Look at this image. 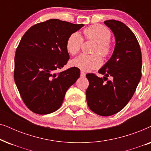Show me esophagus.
<instances>
[{
	"label": "esophagus",
	"mask_w": 151,
	"mask_h": 151,
	"mask_svg": "<svg viewBox=\"0 0 151 151\" xmlns=\"http://www.w3.org/2000/svg\"><path fill=\"white\" fill-rule=\"evenodd\" d=\"M80 76H81V77H84L86 76V73L84 71H81V72H80Z\"/></svg>",
	"instance_id": "1"
}]
</instances>
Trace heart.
Here are the masks:
<instances>
[{
    "instance_id": "b5f03b06",
    "label": "heart",
    "mask_w": 151,
    "mask_h": 151,
    "mask_svg": "<svg viewBox=\"0 0 151 151\" xmlns=\"http://www.w3.org/2000/svg\"><path fill=\"white\" fill-rule=\"evenodd\" d=\"M86 39L96 43L93 53H99L102 56H107L111 52L109 41L111 40V32L108 29L102 25L96 24L86 28L83 32ZM83 39L78 33H73L67 38L66 48L68 53L75 55L80 50ZM71 65L84 71H90L100 67L102 60L98 55L80 54L79 56L72 60Z\"/></svg>"
}]
</instances>
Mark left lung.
I'll list each match as a JSON object with an SVG mask.
<instances>
[{
  "label": "left lung",
  "instance_id": "obj_1",
  "mask_svg": "<svg viewBox=\"0 0 151 151\" xmlns=\"http://www.w3.org/2000/svg\"><path fill=\"white\" fill-rule=\"evenodd\" d=\"M104 24L114 34V51L98 71L104 77L86 75L89 82L86 98L92 111L110 116L124 108L133 97L142 77V60L137 38L125 24L115 20H106ZM109 76L112 80H107Z\"/></svg>",
  "mask_w": 151,
  "mask_h": 151
}]
</instances>
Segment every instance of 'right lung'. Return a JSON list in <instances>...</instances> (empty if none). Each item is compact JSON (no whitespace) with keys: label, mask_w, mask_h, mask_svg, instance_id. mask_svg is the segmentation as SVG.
<instances>
[{"label":"right lung","mask_w":151,"mask_h":151,"mask_svg":"<svg viewBox=\"0 0 151 151\" xmlns=\"http://www.w3.org/2000/svg\"><path fill=\"white\" fill-rule=\"evenodd\" d=\"M83 26L50 19L32 26L20 40L14 58V80L24 104L34 113L57 111L68 88L80 78L77 67L55 71L69 59L67 38Z\"/></svg>","instance_id":"obj_1"}]
</instances>
